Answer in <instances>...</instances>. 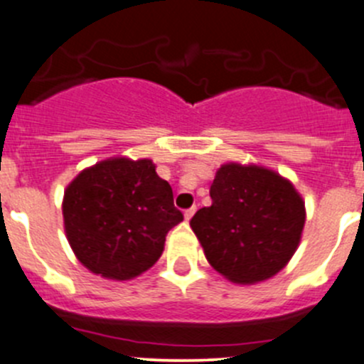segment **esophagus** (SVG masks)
<instances>
[{"label":"esophagus","mask_w":364,"mask_h":364,"mask_svg":"<svg viewBox=\"0 0 364 364\" xmlns=\"http://www.w3.org/2000/svg\"><path fill=\"white\" fill-rule=\"evenodd\" d=\"M194 212H196V207H191V208H187V210L183 212V218H186L187 221H189V219L193 218V215H194Z\"/></svg>","instance_id":"1"}]
</instances>
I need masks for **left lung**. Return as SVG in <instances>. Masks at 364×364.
Here are the masks:
<instances>
[{"label": "left lung", "mask_w": 364, "mask_h": 364, "mask_svg": "<svg viewBox=\"0 0 364 364\" xmlns=\"http://www.w3.org/2000/svg\"><path fill=\"white\" fill-rule=\"evenodd\" d=\"M210 198L191 228L215 271L233 283H257L289 264L306 219L292 183L267 168L230 163L215 173Z\"/></svg>", "instance_id": "8db88e82"}]
</instances>
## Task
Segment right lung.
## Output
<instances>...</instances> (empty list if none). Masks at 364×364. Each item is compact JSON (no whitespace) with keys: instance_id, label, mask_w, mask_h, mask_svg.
<instances>
[{"instance_id":"obj_1","label":"right lung","mask_w":364,"mask_h":364,"mask_svg":"<svg viewBox=\"0 0 364 364\" xmlns=\"http://www.w3.org/2000/svg\"><path fill=\"white\" fill-rule=\"evenodd\" d=\"M183 219L173 191L150 159H107L81 171L63 196L67 239L86 269L131 279L163 255L168 232Z\"/></svg>"}]
</instances>
